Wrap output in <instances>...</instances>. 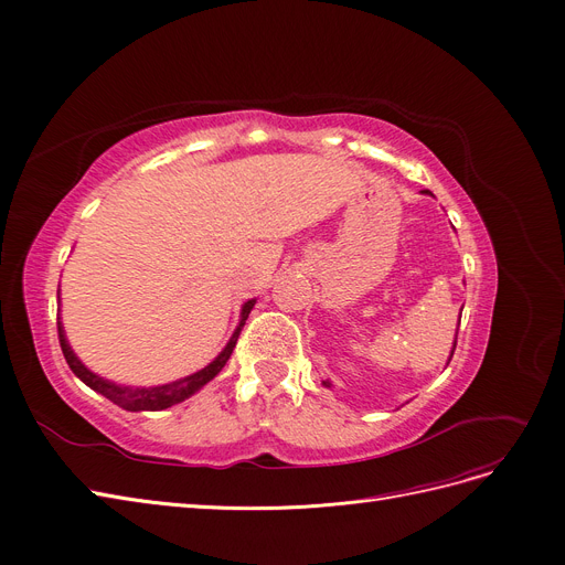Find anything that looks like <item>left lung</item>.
Here are the masks:
<instances>
[{
    "instance_id": "1",
    "label": "left lung",
    "mask_w": 565,
    "mask_h": 565,
    "mask_svg": "<svg viewBox=\"0 0 565 565\" xmlns=\"http://www.w3.org/2000/svg\"><path fill=\"white\" fill-rule=\"evenodd\" d=\"M424 194H430V196H433V192H428V190H424ZM456 339H458V334H456ZM454 350H456V343H454ZM454 350H451V358H454ZM451 358H449V362H451ZM322 384H324V387L332 390V382H330V380H322Z\"/></svg>"
}]
</instances>
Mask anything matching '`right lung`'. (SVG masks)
Returning a JSON list of instances; mask_svg holds the SVG:
<instances>
[{
	"instance_id": "add662e5",
	"label": "right lung",
	"mask_w": 565,
	"mask_h": 565,
	"mask_svg": "<svg viewBox=\"0 0 565 565\" xmlns=\"http://www.w3.org/2000/svg\"><path fill=\"white\" fill-rule=\"evenodd\" d=\"M254 305H256V300H249V302L243 305L241 322H237V328H235L233 337L228 339L226 348L217 354V358H215L211 364H207V366L201 369V371H196V373H192V375H188V377H183V380H175V382L162 384V387H148V390H146V387H137V390H132V387H121V384H114V382H109V380H105V377L92 373V371H88V369L75 358L73 348H71L68 341H66L62 320H56V332H58V343H62V352H64V358H66L71 371L86 384V387H92L94 392L103 394L105 398H109L111 403H116L118 407H124V409H128V412H141V409H143V412H158V409H167V407H171V405H175V403H181V401L190 398L192 394H196V392L203 387V384L211 382V380L224 369V364L228 362L231 352H233V348H235V343H237V337H241V332H243V328H245V320L249 318V311L254 309Z\"/></svg>"
}]
</instances>
